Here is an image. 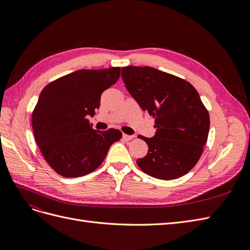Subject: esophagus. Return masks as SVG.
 <instances>
[{"instance_id": "esophagus-1", "label": "esophagus", "mask_w": 250, "mask_h": 250, "mask_svg": "<svg viewBox=\"0 0 250 250\" xmlns=\"http://www.w3.org/2000/svg\"><path fill=\"white\" fill-rule=\"evenodd\" d=\"M123 139L125 141H130L133 139V135H128V134H123Z\"/></svg>"}]
</instances>
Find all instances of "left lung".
<instances>
[{
  "label": "left lung",
  "mask_w": 250,
  "mask_h": 250,
  "mask_svg": "<svg viewBox=\"0 0 250 250\" xmlns=\"http://www.w3.org/2000/svg\"><path fill=\"white\" fill-rule=\"evenodd\" d=\"M128 92L154 118L153 138L137 164L148 175L176 179L191 171L202 154L209 130L208 111L195 87L184 79L150 66L122 67Z\"/></svg>",
  "instance_id": "left-lung-1"
}]
</instances>
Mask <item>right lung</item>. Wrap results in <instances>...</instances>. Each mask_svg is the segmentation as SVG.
<instances>
[{
	"label": "right lung",
	"instance_id": "1",
	"mask_svg": "<svg viewBox=\"0 0 250 250\" xmlns=\"http://www.w3.org/2000/svg\"><path fill=\"white\" fill-rule=\"evenodd\" d=\"M120 67L79 70L49 83L32 112L34 138L50 167L63 177H80L96 170L118 129L95 130L88 117L99 108L101 95L118 81Z\"/></svg>",
	"mask_w": 250,
	"mask_h": 250
}]
</instances>
